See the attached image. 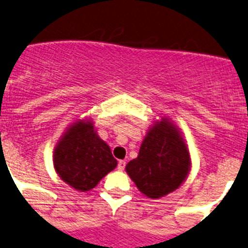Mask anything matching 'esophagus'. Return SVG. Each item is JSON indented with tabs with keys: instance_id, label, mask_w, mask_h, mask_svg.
Wrapping results in <instances>:
<instances>
[{
	"instance_id": "1",
	"label": "esophagus",
	"mask_w": 248,
	"mask_h": 248,
	"mask_svg": "<svg viewBox=\"0 0 248 248\" xmlns=\"http://www.w3.org/2000/svg\"><path fill=\"white\" fill-rule=\"evenodd\" d=\"M124 169H125V161L120 160L119 162H118V170H119V171H124Z\"/></svg>"
}]
</instances>
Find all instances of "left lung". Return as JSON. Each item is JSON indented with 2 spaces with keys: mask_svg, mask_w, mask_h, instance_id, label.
Listing matches in <instances>:
<instances>
[{
  "mask_svg": "<svg viewBox=\"0 0 248 248\" xmlns=\"http://www.w3.org/2000/svg\"><path fill=\"white\" fill-rule=\"evenodd\" d=\"M192 167L188 145L170 118L161 117L147 130L138 157L125 171L147 198L160 199L178 189Z\"/></svg>",
  "mask_w": 248,
  "mask_h": 248,
  "instance_id": "1",
  "label": "left lung"
}]
</instances>
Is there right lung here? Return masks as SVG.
I'll return each mask as SVG.
<instances>
[{
    "label": "right lung",
    "mask_w": 248,
    "mask_h": 248,
    "mask_svg": "<svg viewBox=\"0 0 248 248\" xmlns=\"http://www.w3.org/2000/svg\"><path fill=\"white\" fill-rule=\"evenodd\" d=\"M56 173L77 192H88L117 167L110 147L101 139L91 118L71 123L53 154Z\"/></svg>",
    "instance_id": "1"
}]
</instances>
